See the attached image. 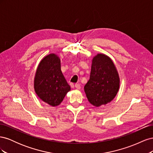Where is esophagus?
Here are the masks:
<instances>
[{
	"instance_id": "obj_1",
	"label": "esophagus",
	"mask_w": 153,
	"mask_h": 153,
	"mask_svg": "<svg viewBox=\"0 0 153 153\" xmlns=\"http://www.w3.org/2000/svg\"><path fill=\"white\" fill-rule=\"evenodd\" d=\"M75 86V87H76V89H80V87H81L80 84H76Z\"/></svg>"
}]
</instances>
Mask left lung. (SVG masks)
Wrapping results in <instances>:
<instances>
[{"mask_svg": "<svg viewBox=\"0 0 153 153\" xmlns=\"http://www.w3.org/2000/svg\"><path fill=\"white\" fill-rule=\"evenodd\" d=\"M119 84L112 59L105 54H97L92 59L90 78L84 86L88 101L96 107L110 103L117 94Z\"/></svg>", "mask_w": 153, "mask_h": 153, "instance_id": "8db88e82", "label": "left lung"}]
</instances>
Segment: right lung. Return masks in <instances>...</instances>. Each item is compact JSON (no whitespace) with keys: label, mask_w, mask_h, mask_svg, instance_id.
I'll return each mask as SVG.
<instances>
[{"label":"right lung","mask_w":153,"mask_h":153,"mask_svg":"<svg viewBox=\"0 0 153 153\" xmlns=\"http://www.w3.org/2000/svg\"><path fill=\"white\" fill-rule=\"evenodd\" d=\"M34 87L39 98L52 106L61 104L71 90L62 75L61 60L57 55L50 53L41 60L36 69Z\"/></svg>","instance_id":"1"}]
</instances>
